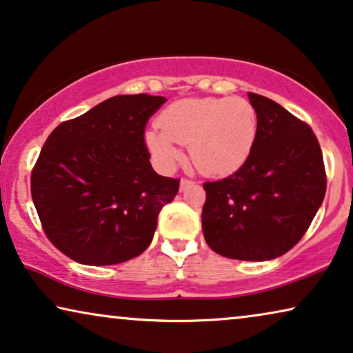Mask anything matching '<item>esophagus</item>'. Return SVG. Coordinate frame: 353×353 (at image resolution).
<instances>
[{
	"instance_id": "34e87169",
	"label": "esophagus",
	"mask_w": 353,
	"mask_h": 353,
	"mask_svg": "<svg viewBox=\"0 0 353 353\" xmlns=\"http://www.w3.org/2000/svg\"><path fill=\"white\" fill-rule=\"evenodd\" d=\"M190 185H193V181H190V179H187V177H182L181 179V190L183 192L185 190V188H188Z\"/></svg>"
}]
</instances>
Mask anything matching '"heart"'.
<instances>
[{"label": "heart", "instance_id": "heart-1", "mask_svg": "<svg viewBox=\"0 0 353 353\" xmlns=\"http://www.w3.org/2000/svg\"><path fill=\"white\" fill-rule=\"evenodd\" d=\"M161 129L145 134L158 165L170 170L188 145L190 160L205 174L225 176L250 157L257 134V113L243 97H190L168 105L158 117Z\"/></svg>", "mask_w": 353, "mask_h": 353}]
</instances>
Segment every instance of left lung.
I'll return each mask as SVG.
<instances>
[{
	"label": "left lung",
	"mask_w": 353,
	"mask_h": 353,
	"mask_svg": "<svg viewBox=\"0 0 353 353\" xmlns=\"http://www.w3.org/2000/svg\"><path fill=\"white\" fill-rule=\"evenodd\" d=\"M248 97L257 113L254 145L240 170L203 183V235L228 259L270 261L305 235L325 198L326 171L305 121L259 94Z\"/></svg>",
	"instance_id": "1"
}]
</instances>
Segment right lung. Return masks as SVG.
I'll return each instance as SVG.
<instances>
[{
  "label": "right lung",
  "instance_id": "1",
  "mask_svg": "<svg viewBox=\"0 0 353 353\" xmlns=\"http://www.w3.org/2000/svg\"><path fill=\"white\" fill-rule=\"evenodd\" d=\"M165 97L115 96L49 134L32 170L48 240L86 265H113L150 245L179 179L153 171L145 126Z\"/></svg>",
  "mask_w": 353,
  "mask_h": 353
}]
</instances>
